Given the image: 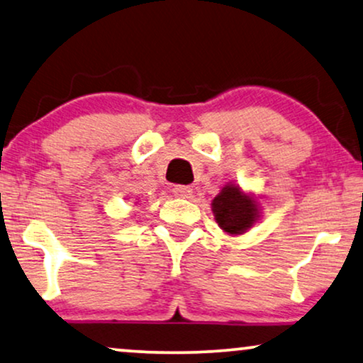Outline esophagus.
I'll return each instance as SVG.
<instances>
[{
  "label": "esophagus",
  "instance_id": "1",
  "mask_svg": "<svg viewBox=\"0 0 363 363\" xmlns=\"http://www.w3.org/2000/svg\"><path fill=\"white\" fill-rule=\"evenodd\" d=\"M173 195L178 198H190L193 195V188L186 185H175V188H173Z\"/></svg>",
  "mask_w": 363,
  "mask_h": 363
}]
</instances>
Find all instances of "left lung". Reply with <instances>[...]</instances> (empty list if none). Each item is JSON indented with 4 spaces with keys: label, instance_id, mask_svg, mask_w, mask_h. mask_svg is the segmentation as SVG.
Here are the masks:
<instances>
[{
    "label": "left lung",
    "instance_id": "1",
    "mask_svg": "<svg viewBox=\"0 0 363 363\" xmlns=\"http://www.w3.org/2000/svg\"><path fill=\"white\" fill-rule=\"evenodd\" d=\"M213 215L218 226L228 235H242L255 225L259 218L257 203L251 195H246L240 186L226 185L220 195L215 196L211 203Z\"/></svg>",
    "mask_w": 363,
    "mask_h": 363
}]
</instances>
